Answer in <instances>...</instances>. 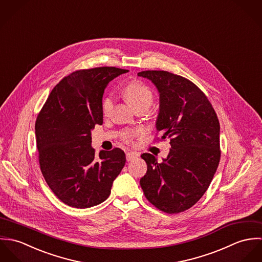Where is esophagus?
I'll return each mask as SVG.
<instances>
[{
  "instance_id": "esophagus-1",
  "label": "esophagus",
  "mask_w": 262,
  "mask_h": 262,
  "mask_svg": "<svg viewBox=\"0 0 262 262\" xmlns=\"http://www.w3.org/2000/svg\"><path fill=\"white\" fill-rule=\"evenodd\" d=\"M136 156H137V154H135L134 152H127V153H126V159H127L128 161L133 160Z\"/></svg>"
}]
</instances>
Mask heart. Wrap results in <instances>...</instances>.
I'll return each instance as SVG.
<instances>
[{
    "label": "heart",
    "instance_id": "1",
    "mask_svg": "<svg viewBox=\"0 0 262 262\" xmlns=\"http://www.w3.org/2000/svg\"><path fill=\"white\" fill-rule=\"evenodd\" d=\"M123 94L133 109L139 106L149 107L152 102V93L149 88L140 81L128 82L123 90ZM112 107V96H105L102 100V111L106 115L110 112Z\"/></svg>",
    "mask_w": 262,
    "mask_h": 262
}]
</instances>
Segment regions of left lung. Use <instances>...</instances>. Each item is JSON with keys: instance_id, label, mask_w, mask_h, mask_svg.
I'll list each match as a JSON object with an SVG mask.
<instances>
[{"instance_id": "8db88e82", "label": "left lung", "mask_w": 262, "mask_h": 262, "mask_svg": "<svg viewBox=\"0 0 262 262\" xmlns=\"http://www.w3.org/2000/svg\"><path fill=\"white\" fill-rule=\"evenodd\" d=\"M159 93L156 130L170 138L171 148L161 162L141 157L147 172L140 180L146 199L168 214L184 212L206 192L219 165L220 124L205 94L190 80L164 71H145Z\"/></svg>"}]
</instances>
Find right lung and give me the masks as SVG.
<instances>
[{
	"label": "right lung",
	"mask_w": 262,
	"mask_h": 262,
	"mask_svg": "<svg viewBox=\"0 0 262 262\" xmlns=\"http://www.w3.org/2000/svg\"><path fill=\"white\" fill-rule=\"evenodd\" d=\"M127 71L103 67L76 71L51 91L35 123L41 172L66 205L84 209L103 203L126 162L123 150L92 147V130L103 124L107 84Z\"/></svg>",
	"instance_id": "obj_1"
}]
</instances>
